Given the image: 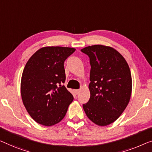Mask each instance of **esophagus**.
Segmentation results:
<instances>
[{"mask_svg": "<svg viewBox=\"0 0 152 152\" xmlns=\"http://www.w3.org/2000/svg\"><path fill=\"white\" fill-rule=\"evenodd\" d=\"M80 89H76V90H75V93H76V94H77L78 95L79 93H80Z\"/></svg>", "mask_w": 152, "mask_h": 152, "instance_id": "esophagus-1", "label": "esophagus"}]
</instances>
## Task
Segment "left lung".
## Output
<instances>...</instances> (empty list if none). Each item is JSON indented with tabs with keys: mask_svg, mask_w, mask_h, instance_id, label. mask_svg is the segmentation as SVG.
I'll use <instances>...</instances> for the list:
<instances>
[{
	"mask_svg": "<svg viewBox=\"0 0 152 152\" xmlns=\"http://www.w3.org/2000/svg\"><path fill=\"white\" fill-rule=\"evenodd\" d=\"M89 56L90 99L83 109L95 124L106 126L119 118L132 94V76L123 56L112 47L94 45L80 50Z\"/></svg>",
	"mask_w": 152,
	"mask_h": 152,
	"instance_id": "left-lung-1",
	"label": "left lung"
}]
</instances>
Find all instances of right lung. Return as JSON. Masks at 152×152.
<instances>
[{"instance_id":"right-lung-1","label":"right lung","mask_w":152,"mask_h":152,"mask_svg":"<svg viewBox=\"0 0 152 152\" xmlns=\"http://www.w3.org/2000/svg\"><path fill=\"white\" fill-rule=\"evenodd\" d=\"M75 50L69 47H43L26 63L20 92L27 112L37 123L52 126L66 115L74 97L61 85L65 80L64 61Z\"/></svg>"}]
</instances>
